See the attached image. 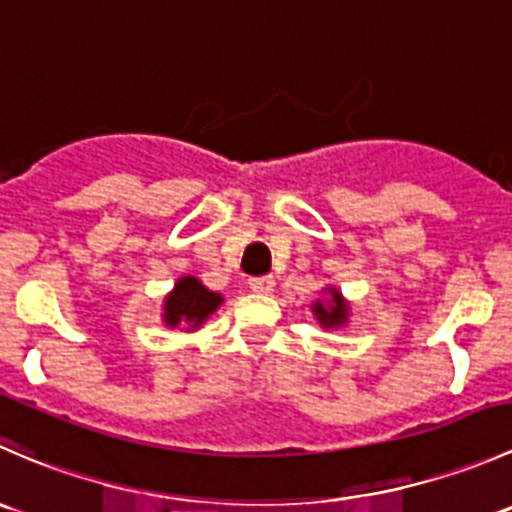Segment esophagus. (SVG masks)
Segmentation results:
<instances>
[{"label":"esophagus","instance_id":"1","mask_svg":"<svg viewBox=\"0 0 512 512\" xmlns=\"http://www.w3.org/2000/svg\"><path fill=\"white\" fill-rule=\"evenodd\" d=\"M249 286L254 293H263V296H268V293H273V288H276V281H273V276H258V278H251Z\"/></svg>","mask_w":512,"mask_h":512}]
</instances>
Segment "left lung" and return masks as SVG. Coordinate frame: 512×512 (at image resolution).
Wrapping results in <instances>:
<instances>
[{
	"mask_svg": "<svg viewBox=\"0 0 512 512\" xmlns=\"http://www.w3.org/2000/svg\"><path fill=\"white\" fill-rule=\"evenodd\" d=\"M328 301L313 303V316L323 328H338L348 321V301L336 288H326Z\"/></svg>",
	"mask_w": 512,
	"mask_h": 512,
	"instance_id": "left-lung-1",
	"label": "left lung"
}]
</instances>
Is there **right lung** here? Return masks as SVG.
Instances as JSON below:
<instances>
[{
  "label": "right lung",
  "instance_id": "right-lung-1",
  "mask_svg": "<svg viewBox=\"0 0 512 512\" xmlns=\"http://www.w3.org/2000/svg\"><path fill=\"white\" fill-rule=\"evenodd\" d=\"M221 303L224 296L209 291L199 278L181 276L174 291L164 298V323L169 328L186 326V331H196Z\"/></svg>",
  "mask_w": 512,
  "mask_h": 512
}]
</instances>
